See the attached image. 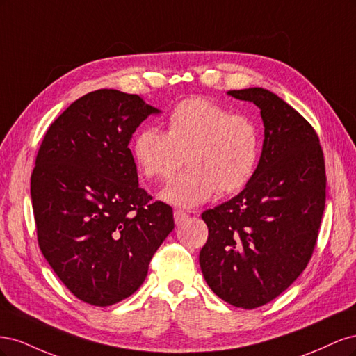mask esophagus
<instances>
[{"label":"esophagus","instance_id":"esophagus-1","mask_svg":"<svg viewBox=\"0 0 356 356\" xmlns=\"http://www.w3.org/2000/svg\"><path fill=\"white\" fill-rule=\"evenodd\" d=\"M187 217H188V215H187V212H184V211H181V209L174 211V220H175V224L184 222Z\"/></svg>","mask_w":356,"mask_h":356}]
</instances>
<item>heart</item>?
Here are the masks:
<instances>
[{"instance_id":"b5f03b06","label":"heart","mask_w":356,"mask_h":356,"mask_svg":"<svg viewBox=\"0 0 356 356\" xmlns=\"http://www.w3.org/2000/svg\"><path fill=\"white\" fill-rule=\"evenodd\" d=\"M168 132L144 127L134 139L132 154L148 178L169 179L187 160L188 169L160 193L177 207L191 208L221 190L245 188L261 154V136L250 117L207 98L181 101L168 117Z\"/></svg>"}]
</instances>
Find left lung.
I'll return each instance as SVG.
<instances>
[{
  "instance_id": "8db88e82",
  "label": "left lung",
  "mask_w": 356,
  "mask_h": 356,
  "mask_svg": "<svg viewBox=\"0 0 356 356\" xmlns=\"http://www.w3.org/2000/svg\"><path fill=\"white\" fill-rule=\"evenodd\" d=\"M227 93L260 108L263 152L239 195L202 213L208 241L199 263L220 298L255 309L282 294L314 254L325 208V161L315 129L277 95L261 88Z\"/></svg>"
}]
</instances>
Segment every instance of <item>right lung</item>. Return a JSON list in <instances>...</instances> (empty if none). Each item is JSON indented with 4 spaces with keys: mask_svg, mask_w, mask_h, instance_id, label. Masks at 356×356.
Returning <instances> with one entry per match:
<instances>
[{
    "mask_svg": "<svg viewBox=\"0 0 356 356\" xmlns=\"http://www.w3.org/2000/svg\"><path fill=\"white\" fill-rule=\"evenodd\" d=\"M160 110L101 89L72 102L42 139L31 175L40 250L84 303L111 306L143 285L174 212L139 187L129 143Z\"/></svg>",
    "mask_w": 356,
    "mask_h": 356,
    "instance_id": "obj_1",
    "label": "right lung"
}]
</instances>
